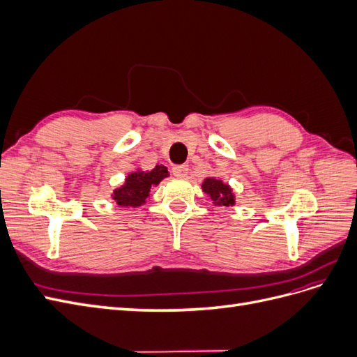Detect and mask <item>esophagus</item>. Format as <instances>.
Returning a JSON list of instances; mask_svg holds the SVG:
<instances>
[{"label": "esophagus", "mask_w": 357, "mask_h": 357, "mask_svg": "<svg viewBox=\"0 0 357 357\" xmlns=\"http://www.w3.org/2000/svg\"><path fill=\"white\" fill-rule=\"evenodd\" d=\"M188 172H189L188 165H176L174 168H172V174H174V176L178 177V178L186 177Z\"/></svg>", "instance_id": "1"}]
</instances>
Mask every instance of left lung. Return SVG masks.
<instances>
[{
	"label": "left lung",
	"mask_w": 357,
	"mask_h": 357,
	"mask_svg": "<svg viewBox=\"0 0 357 357\" xmlns=\"http://www.w3.org/2000/svg\"><path fill=\"white\" fill-rule=\"evenodd\" d=\"M201 188L211 198L214 205H219V207H232L235 204V195L231 186L219 178L207 177L204 180Z\"/></svg>",
	"instance_id": "obj_1"
}]
</instances>
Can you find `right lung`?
Returning <instances> with one entry per match:
<instances>
[{
    "label": "right lung",
    "mask_w": 357,
    "mask_h": 357,
    "mask_svg": "<svg viewBox=\"0 0 357 357\" xmlns=\"http://www.w3.org/2000/svg\"><path fill=\"white\" fill-rule=\"evenodd\" d=\"M168 176V169L164 165H156L150 171H132L126 176L123 185L113 190L112 198L119 207H139L149 198L150 189L158 186Z\"/></svg>",
    "instance_id": "obj_1"
}]
</instances>
